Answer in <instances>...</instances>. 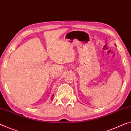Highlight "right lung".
I'll list each match as a JSON object with an SVG mask.
<instances>
[{"mask_svg":"<svg viewBox=\"0 0 131 131\" xmlns=\"http://www.w3.org/2000/svg\"><path fill=\"white\" fill-rule=\"evenodd\" d=\"M53 95H53H53H52V97H51V100L53 99Z\"/></svg>","mask_w":131,"mask_h":131,"instance_id":"right-lung-1","label":"right lung"}]
</instances>
